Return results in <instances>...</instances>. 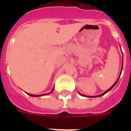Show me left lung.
<instances>
[{
    "mask_svg": "<svg viewBox=\"0 0 131 131\" xmlns=\"http://www.w3.org/2000/svg\"><path fill=\"white\" fill-rule=\"evenodd\" d=\"M122 69H123V63H122V67H121V73H120V75H119V77H118V79L116 80V82L114 83V84H113V85H112V86H111V87H110V88H109V89H108V90H107V91H105L104 93H103L100 94V95H95V96H88V95H83V94H81V93H79V94H80V95H81V96H83V97H100V96H102V95H104V94H106V93H108L109 91H111V90H112V88H114V85H115L116 84V83L118 82V79H119V77H120V76H121V71H122Z\"/></svg>",
    "mask_w": 131,
    "mask_h": 131,
    "instance_id": "8db88e82",
    "label": "left lung"
}]
</instances>
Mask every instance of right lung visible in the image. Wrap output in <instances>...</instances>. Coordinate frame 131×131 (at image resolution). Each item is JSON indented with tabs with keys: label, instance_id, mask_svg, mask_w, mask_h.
Returning a JSON list of instances; mask_svg holds the SVG:
<instances>
[{
	"label": "right lung",
	"instance_id": "obj_1",
	"mask_svg": "<svg viewBox=\"0 0 131 131\" xmlns=\"http://www.w3.org/2000/svg\"><path fill=\"white\" fill-rule=\"evenodd\" d=\"M53 91H54V88H52V90L51 91V92H50V93H49L42 94V95H32V94H29V93H27V94H28L29 95H30V96H32V97H40V96H43V95H48V94L52 93L53 92Z\"/></svg>",
	"mask_w": 131,
	"mask_h": 131
}]
</instances>
